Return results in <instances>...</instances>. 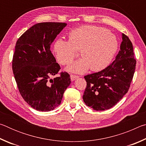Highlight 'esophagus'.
<instances>
[{
    "label": "esophagus",
    "mask_w": 146,
    "mask_h": 146,
    "mask_svg": "<svg viewBox=\"0 0 146 146\" xmlns=\"http://www.w3.org/2000/svg\"><path fill=\"white\" fill-rule=\"evenodd\" d=\"M70 77H71V80L72 81H74V80H75L76 79H77L79 76H76V75H71Z\"/></svg>",
    "instance_id": "esophagus-1"
}]
</instances>
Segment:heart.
<instances>
[{
	"label": "heart",
	"mask_w": 146,
	"mask_h": 146,
	"mask_svg": "<svg viewBox=\"0 0 146 146\" xmlns=\"http://www.w3.org/2000/svg\"><path fill=\"white\" fill-rule=\"evenodd\" d=\"M69 40L58 38L53 44V52L62 65H68L77 55L80 58L71 63L66 70L82 74L89 69L93 71L104 70L111 62L118 50L117 38L101 27L84 26L68 33Z\"/></svg>",
	"instance_id": "heart-1"
}]
</instances>
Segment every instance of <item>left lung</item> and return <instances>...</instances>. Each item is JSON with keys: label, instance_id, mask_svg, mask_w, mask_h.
Returning <instances> with one entry per match:
<instances>
[{"label": "left lung", "instance_id": "left-lung-1", "mask_svg": "<svg viewBox=\"0 0 146 146\" xmlns=\"http://www.w3.org/2000/svg\"><path fill=\"white\" fill-rule=\"evenodd\" d=\"M122 37L120 50L112 64L99 72L84 76L87 86L83 100L94 110L111 108L129 90L137 61L131 42L123 33Z\"/></svg>", "mask_w": 146, "mask_h": 146}]
</instances>
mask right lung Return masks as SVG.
Segmentation results:
<instances>
[{
	"label": "right lung",
	"mask_w": 146,
	"mask_h": 146,
	"mask_svg": "<svg viewBox=\"0 0 146 146\" xmlns=\"http://www.w3.org/2000/svg\"><path fill=\"white\" fill-rule=\"evenodd\" d=\"M66 25L64 23L36 24L17 41L12 61L15 78L24 100L40 111L58 107L71 84L66 72L51 78L60 70L50 50L51 44Z\"/></svg>",
	"instance_id": "obj_1"
}]
</instances>
